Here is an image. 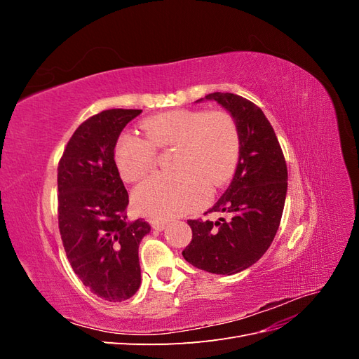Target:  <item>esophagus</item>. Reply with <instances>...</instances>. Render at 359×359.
<instances>
[{"mask_svg":"<svg viewBox=\"0 0 359 359\" xmlns=\"http://www.w3.org/2000/svg\"><path fill=\"white\" fill-rule=\"evenodd\" d=\"M168 222L165 220H151V226H153V229L156 231H163L166 227Z\"/></svg>","mask_w":359,"mask_h":359,"instance_id":"obj_1","label":"esophagus"}]
</instances>
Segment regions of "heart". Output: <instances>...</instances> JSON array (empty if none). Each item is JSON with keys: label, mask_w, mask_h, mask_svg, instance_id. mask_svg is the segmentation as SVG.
<instances>
[{"label": "heart", "mask_w": 359, "mask_h": 359, "mask_svg": "<svg viewBox=\"0 0 359 359\" xmlns=\"http://www.w3.org/2000/svg\"><path fill=\"white\" fill-rule=\"evenodd\" d=\"M145 137L126 133L118 139L114 158L119 175L135 182L153 172L157 149L178 148L170 170L133 190L132 202L144 215L157 220L186 214L229 181L240 160L241 137L235 119L223 111L177 109L149 116Z\"/></svg>", "instance_id": "1"}]
</instances>
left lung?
I'll return each mask as SVG.
<instances>
[{
    "label": "left lung",
    "instance_id": "8db88e82",
    "mask_svg": "<svg viewBox=\"0 0 359 359\" xmlns=\"http://www.w3.org/2000/svg\"><path fill=\"white\" fill-rule=\"evenodd\" d=\"M240 130L241 151L231 186L208 212L229 219L187 220L189 264L212 274H235L264 256L278 231L287 191V166L273 126L259 106L232 93H212Z\"/></svg>",
    "mask_w": 359,
    "mask_h": 359
}]
</instances>
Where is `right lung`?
Segmentation results:
<instances>
[{
  "mask_svg": "<svg viewBox=\"0 0 359 359\" xmlns=\"http://www.w3.org/2000/svg\"><path fill=\"white\" fill-rule=\"evenodd\" d=\"M140 109H107L83 121L58 163V226L73 271L94 295L111 302L140 286L139 243L151 231L128 222V193L114 149Z\"/></svg>",
  "mask_w": 359,
  "mask_h": 359,
  "instance_id": "right-lung-1",
  "label": "right lung"
}]
</instances>
